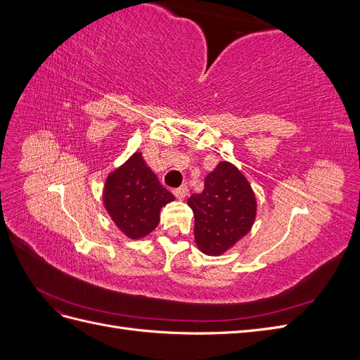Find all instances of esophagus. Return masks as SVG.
I'll return each mask as SVG.
<instances>
[{"label": "esophagus", "instance_id": "1", "mask_svg": "<svg viewBox=\"0 0 360 360\" xmlns=\"http://www.w3.org/2000/svg\"><path fill=\"white\" fill-rule=\"evenodd\" d=\"M174 195H176L179 200L186 198V195H188V186H186V184H183V186H180L177 189H174Z\"/></svg>", "mask_w": 360, "mask_h": 360}]
</instances>
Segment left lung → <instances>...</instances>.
I'll use <instances>...</instances> for the list:
<instances>
[{
    "mask_svg": "<svg viewBox=\"0 0 360 360\" xmlns=\"http://www.w3.org/2000/svg\"><path fill=\"white\" fill-rule=\"evenodd\" d=\"M195 243L205 255L225 254L250 231L257 198L248 179L231 162L221 160L207 174L204 191L191 195Z\"/></svg>",
    "mask_w": 360,
    "mask_h": 360,
    "instance_id": "obj_1",
    "label": "left lung"
}]
</instances>
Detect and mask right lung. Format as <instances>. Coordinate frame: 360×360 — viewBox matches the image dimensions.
Instances as JSON below:
<instances>
[{"label": "right lung", "mask_w": 360, "mask_h": 360, "mask_svg": "<svg viewBox=\"0 0 360 360\" xmlns=\"http://www.w3.org/2000/svg\"><path fill=\"white\" fill-rule=\"evenodd\" d=\"M103 207L126 237L144 238L160 221V209L174 195L160 184L141 151L108 174L103 186Z\"/></svg>", "instance_id": "right-lung-1"}]
</instances>
